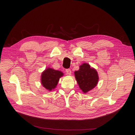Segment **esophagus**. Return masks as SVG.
<instances>
[{"mask_svg": "<svg viewBox=\"0 0 135 135\" xmlns=\"http://www.w3.org/2000/svg\"><path fill=\"white\" fill-rule=\"evenodd\" d=\"M66 72H67V74L68 75H71V71L70 69H67L66 70Z\"/></svg>", "mask_w": 135, "mask_h": 135, "instance_id": "obj_1", "label": "esophagus"}]
</instances>
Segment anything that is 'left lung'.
Listing matches in <instances>:
<instances>
[{
  "label": "left lung",
  "mask_w": 135,
  "mask_h": 135,
  "mask_svg": "<svg viewBox=\"0 0 135 135\" xmlns=\"http://www.w3.org/2000/svg\"><path fill=\"white\" fill-rule=\"evenodd\" d=\"M75 76L80 89L84 93L93 89L98 84L99 76L96 69L88 63H83L79 70L75 72Z\"/></svg>",
  "instance_id": "1"
}]
</instances>
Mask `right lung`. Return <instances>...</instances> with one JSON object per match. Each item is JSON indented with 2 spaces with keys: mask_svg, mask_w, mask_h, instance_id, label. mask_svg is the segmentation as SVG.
I'll use <instances>...</instances> for the list:
<instances>
[{
  "mask_svg": "<svg viewBox=\"0 0 135 135\" xmlns=\"http://www.w3.org/2000/svg\"><path fill=\"white\" fill-rule=\"evenodd\" d=\"M63 76V73L61 71L47 68L41 74V84L46 90L51 91L55 88L59 81V79Z\"/></svg>",
  "mask_w": 135,
  "mask_h": 135,
  "instance_id": "add662e5",
  "label": "right lung"
}]
</instances>
